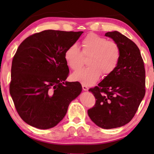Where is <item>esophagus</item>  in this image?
Returning a JSON list of instances; mask_svg holds the SVG:
<instances>
[{
  "label": "esophagus",
  "instance_id": "34e87169",
  "mask_svg": "<svg viewBox=\"0 0 154 154\" xmlns=\"http://www.w3.org/2000/svg\"><path fill=\"white\" fill-rule=\"evenodd\" d=\"M82 87H83V91H88V89H89V88H88V87L86 86V85H83Z\"/></svg>",
  "mask_w": 154,
  "mask_h": 154
}]
</instances>
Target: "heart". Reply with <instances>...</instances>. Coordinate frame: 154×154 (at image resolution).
<instances>
[{"instance_id":"1","label":"heart","mask_w":154,"mask_h":154,"mask_svg":"<svg viewBox=\"0 0 154 154\" xmlns=\"http://www.w3.org/2000/svg\"><path fill=\"white\" fill-rule=\"evenodd\" d=\"M82 50L76 44L66 48L64 59L72 70L76 71L83 65V56H89L88 67L77 71L72 79L84 85H91L99 80L100 75L107 76L116 69L120 58V50L114 42L94 33L87 34L81 40Z\"/></svg>"}]
</instances>
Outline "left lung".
Returning a JSON list of instances; mask_svg holds the SVG:
<instances>
[{"label": "left lung", "mask_w": 154, "mask_h": 154, "mask_svg": "<svg viewBox=\"0 0 154 154\" xmlns=\"http://www.w3.org/2000/svg\"><path fill=\"white\" fill-rule=\"evenodd\" d=\"M120 50L116 69L89 91L97 99L88 110L93 122L102 128L111 129L128 123L145 95L144 63L134 42L117 31L106 32Z\"/></svg>", "instance_id": "obj_1"}]
</instances>
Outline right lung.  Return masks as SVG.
<instances>
[{
  "label": "right lung",
  "mask_w": 154,
  "mask_h": 154,
  "mask_svg": "<svg viewBox=\"0 0 154 154\" xmlns=\"http://www.w3.org/2000/svg\"><path fill=\"white\" fill-rule=\"evenodd\" d=\"M83 33L44 30L19 45L12 63L10 94L29 125L39 129L55 126L82 91L80 83L65 81L69 70L64 53Z\"/></svg>",
  "instance_id": "add662e5"
}]
</instances>
